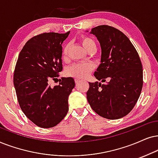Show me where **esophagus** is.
<instances>
[{
  "label": "esophagus",
  "instance_id": "obj_1",
  "mask_svg": "<svg viewBox=\"0 0 158 158\" xmlns=\"http://www.w3.org/2000/svg\"><path fill=\"white\" fill-rule=\"evenodd\" d=\"M81 80H80V79H75V83L77 84V85H78V84H79V82H81Z\"/></svg>",
  "mask_w": 158,
  "mask_h": 158
}]
</instances>
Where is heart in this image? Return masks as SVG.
I'll list each match as a JSON object with an SVG mask.
<instances>
[{"mask_svg":"<svg viewBox=\"0 0 158 158\" xmlns=\"http://www.w3.org/2000/svg\"><path fill=\"white\" fill-rule=\"evenodd\" d=\"M80 43L83 47L88 52H95L96 49V44L91 38L83 35L79 39ZM70 46L66 44L63 47L62 51V59L64 62H68L69 60V52ZM94 65L91 63H82L73 64L68 68L65 71V73L68 77L76 78V79H85L93 71Z\"/></svg>","mask_w":158,"mask_h":158,"instance_id":"obj_1","label":"heart"}]
</instances>
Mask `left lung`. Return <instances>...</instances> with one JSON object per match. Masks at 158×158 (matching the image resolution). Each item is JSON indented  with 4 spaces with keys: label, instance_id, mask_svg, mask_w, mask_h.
Returning a JSON list of instances; mask_svg holds the SVG:
<instances>
[{
    "label": "left lung",
    "instance_id": "left-lung-1",
    "mask_svg": "<svg viewBox=\"0 0 158 158\" xmlns=\"http://www.w3.org/2000/svg\"><path fill=\"white\" fill-rule=\"evenodd\" d=\"M101 47V63L94 73L105 85L89 82L87 98L103 118L117 119L131 112L143 87L142 64L134 46L119 30L99 25L90 32Z\"/></svg>",
    "mask_w": 158,
    "mask_h": 158
}]
</instances>
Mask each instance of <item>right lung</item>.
I'll list each match as a JSON object with an SVG mask.
<instances>
[{
    "mask_svg": "<svg viewBox=\"0 0 158 158\" xmlns=\"http://www.w3.org/2000/svg\"><path fill=\"white\" fill-rule=\"evenodd\" d=\"M69 33L35 35L24 46L16 63L14 85L19 106L30 120L43 128L56 126L69 111L73 79L62 78L54 87L49 81L57 79L63 70L61 44Z\"/></svg>",
    "mask_w": 158,
    "mask_h": 158,
    "instance_id": "right-lung-1",
    "label": "right lung"
}]
</instances>
